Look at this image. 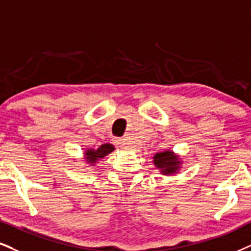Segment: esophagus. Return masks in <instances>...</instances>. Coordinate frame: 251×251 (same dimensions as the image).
Wrapping results in <instances>:
<instances>
[{
	"label": "esophagus",
	"mask_w": 251,
	"mask_h": 251,
	"mask_svg": "<svg viewBox=\"0 0 251 251\" xmlns=\"http://www.w3.org/2000/svg\"><path fill=\"white\" fill-rule=\"evenodd\" d=\"M113 143L116 145V147H125V141L122 140V138H114L113 140Z\"/></svg>",
	"instance_id": "esophagus-1"
}]
</instances>
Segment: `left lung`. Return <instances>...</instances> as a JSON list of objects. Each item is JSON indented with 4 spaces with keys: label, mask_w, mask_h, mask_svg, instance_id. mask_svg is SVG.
I'll use <instances>...</instances> for the list:
<instances>
[{
    "label": "left lung",
    "mask_w": 251,
    "mask_h": 251,
    "mask_svg": "<svg viewBox=\"0 0 251 251\" xmlns=\"http://www.w3.org/2000/svg\"><path fill=\"white\" fill-rule=\"evenodd\" d=\"M154 166L160 170L163 175L170 176L175 175L179 171L181 165V160L176 153H173L171 150L163 151V152H158L154 154L153 157Z\"/></svg>",
    "instance_id": "1"
}]
</instances>
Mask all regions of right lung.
Segmentation results:
<instances>
[{
  "instance_id": "obj_1",
  "label": "right lung",
  "mask_w": 251,
  "mask_h": 251,
  "mask_svg": "<svg viewBox=\"0 0 251 251\" xmlns=\"http://www.w3.org/2000/svg\"><path fill=\"white\" fill-rule=\"evenodd\" d=\"M115 150V148H114V145H111L109 143H106V144H102L100 148H98L97 150L94 149H87L85 151V159L86 162L91 164V165H94L95 163L98 162L99 159L103 158L104 156H107V154H109L111 151Z\"/></svg>"
}]
</instances>
